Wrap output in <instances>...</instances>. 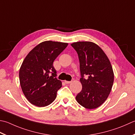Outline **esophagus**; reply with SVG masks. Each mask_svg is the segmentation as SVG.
Masks as SVG:
<instances>
[{
  "instance_id": "1",
  "label": "esophagus",
  "mask_w": 135,
  "mask_h": 135,
  "mask_svg": "<svg viewBox=\"0 0 135 135\" xmlns=\"http://www.w3.org/2000/svg\"><path fill=\"white\" fill-rule=\"evenodd\" d=\"M64 83H65V84H70L71 83V81H64Z\"/></svg>"
}]
</instances>
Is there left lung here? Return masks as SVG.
Wrapping results in <instances>:
<instances>
[{
  "label": "left lung",
  "mask_w": 135,
  "mask_h": 135,
  "mask_svg": "<svg viewBox=\"0 0 135 135\" xmlns=\"http://www.w3.org/2000/svg\"><path fill=\"white\" fill-rule=\"evenodd\" d=\"M71 45L78 55L83 86L76 100L86 109H95L106 101L111 91L114 80L111 64L95 43L78 41Z\"/></svg>",
  "instance_id": "left-lung-1"
}]
</instances>
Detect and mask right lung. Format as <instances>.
<instances>
[{
    "instance_id": "right-lung-1",
    "label": "right lung",
    "mask_w": 135,
    "mask_h": 135,
    "mask_svg": "<svg viewBox=\"0 0 135 135\" xmlns=\"http://www.w3.org/2000/svg\"><path fill=\"white\" fill-rule=\"evenodd\" d=\"M68 43L46 41L29 52L19 70V80L24 95L31 104L44 107L53 102L62 83L55 77L53 62Z\"/></svg>"
}]
</instances>
